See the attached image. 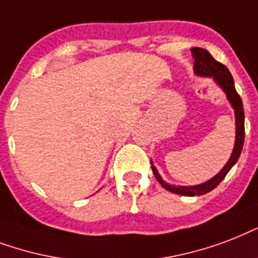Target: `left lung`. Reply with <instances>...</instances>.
I'll use <instances>...</instances> for the list:
<instances>
[{
  "label": "left lung",
  "instance_id": "left-lung-1",
  "mask_svg": "<svg viewBox=\"0 0 258 258\" xmlns=\"http://www.w3.org/2000/svg\"><path fill=\"white\" fill-rule=\"evenodd\" d=\"M192 56L195 59L194 61V73L199 75V77H209L213 78L215 83L223 90V93L226 94V98L230 102L231 107L234 109L235 114V143L231 156L226 165L219 171L214 177H211L210 180L205 181L202 184L198 185H172L168 184L167 181L161 179V176L157 172L156 167L152 163V171L155 173L157 181L160 183L165 189H168L173 194H179V195H184V197H195V195H203L213 191L221 181L225 179L227 172L230 171L231 167L237 163L241 151L243 147V140H245V114H243V106L241 97L237 93V90L234 87V81L231 74L229 73V70L226 69V66H223L222 63H219L211 56L209 51H206L203 48H192L191 49Z\"/></svg>",
  "mask_w": 258,
  "mask_h": 258
}]
</instances>
